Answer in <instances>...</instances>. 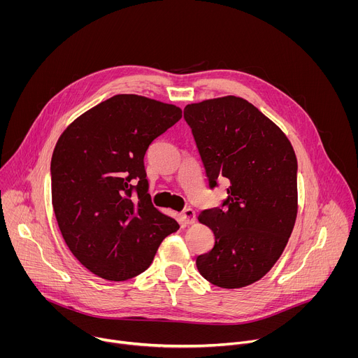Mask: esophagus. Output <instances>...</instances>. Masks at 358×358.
I'll use <instances>...</instances> for the list:
<instances>
[{"label": "esophagus", "mask_w": 358, "mask_h": 358, "mask_svg": "<svg viewBox=\"0 0 358 358\" xmlns=\"http://www.w3.org/2000/svg\"><path fill=\"white\" fill-rule=\"evenodd\" d=\"M181 220H182V222L185 224V225H192L194 222H195V211L192 210V208H187V210H184L181 214Z\"/></svg>", "instance_id": "1"}]
</instances>
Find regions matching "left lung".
Returning a JSON list of instances; mask_svg holds the SVG:
<instances>
[{
    "mask_svg": "<svg viewBox=\"0 0 358 358\" xmlns=\"http://www.w3.org/2000/svg\"><path fill=\"white\" fill-rule=\"evenodd\" d=\"M210 185L227 178V208L202 211L214 248L196 258L210 283L239 289L278 262L297 217V160L286 134L248 100L222 96L187 105Z\"/></svg>",
    "mask_w": 358,
    "mask_h": 358,
    "instance_id": "obj_1",
    "label": "left lung"
}]
</instances>
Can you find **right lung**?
Returning a JSON list of instances; mask_svg holds the SVG:
<instances>
[{"mask_svg": "<svg viewBox=\"0 0 358 358\" xmlns=\"http://www.w3.org/2000/svg\"><path fill=\"white\" fill-rule=\"evenodd\" d=\"M181 116L176 105L116 94L58 138L50 162L54 213L73 257L93 275L115 282L140 275L180 228L150 202L143 160L151 141Z\"/></svg>", "mask_w": 358, "mask_h": 358, "instance_id": "add662e5", "label": "right lung"}]
</instances>
